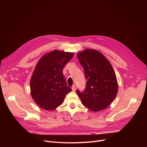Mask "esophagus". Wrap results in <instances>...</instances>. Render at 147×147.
I'll list each match as a JSON object with an SVG mask.
<instances>
[{
    "label": "esophagus",
    "instance_id": "34e87169",
    "mask_svg": "<svg viewBox=\"0 0 147 147\" xmlns=\"http://www.w3.org/2000/svg\"><path fill=\"white\" fill-rule=\"evenodd\" d=\"M71 89H72V90L75 91V90H76V86H75V85H73V86L71 87Z\"/></svg>",
    "mask_w": 147,
    "mask_h": 147
}]
</instances>
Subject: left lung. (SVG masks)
<instances>
[{
  "label": "left lung",
  "instance_id": "left-lung-1",
  "mask_svg": "<svg viewBox=\"0 0 147 147\" xmlns=\"http://www.w3.org/2000/svg\"><path fill=\"white\" fill-rule=\"evenodd\" d=\"M78 58L87 80L83 92L76 90L83 105L92 111L106 109L116 96L118 90L116 76L110 62L94 49L79 52Z\"/></svg>",
  "mask_w": 147,
  "mask_h": 147
}]
</instances>
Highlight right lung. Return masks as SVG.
I'll return each instance as SVG.
<instances>
[{"mask_svg": "<svg viewBox=\"0 0 147 147\" xmlns=\"http://www.w3.org/2000/svg\"><path fill=\"white\" fill-rule=\"evenodd\" d=\"M74 54L53 51L38 62L30 81L31 94L35 102L46 110H53L63 103L71 90L63 74L64 67Z\"/></svg>", "mask_w": 147, "mask_h": 147, "instance_id": "obj_1", "label": "right lung"}]
</instances>
